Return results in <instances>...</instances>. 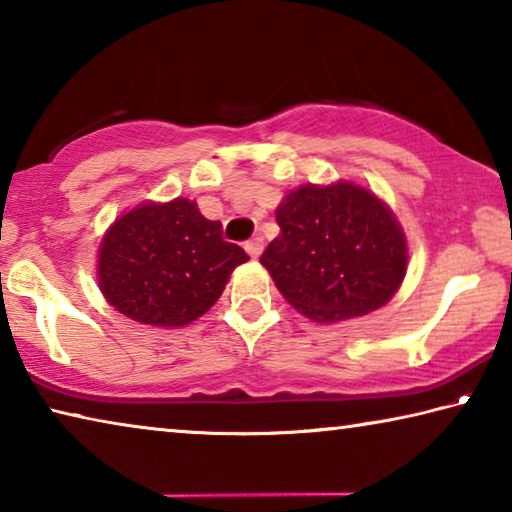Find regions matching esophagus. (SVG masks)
Listing matches in <instances>:
<instances>
[{
  "instance_id": "34e87169",
  "label": "esophagus",
  "mask_w": 512,
  "mask_h": 512,
  "mask_svg": "<svg viewBox=\"0 0 512 512\" xmlns=\"http://www.w3.org/2000/svg\"><path fill=\"white\" fill-rule=\"evenodd\" d=\"M244 248H246V253H248L250 257H259V255H262V250H264V239H262V237L248 239L246 244H244Z\"/></svg>"
}]
</instances>
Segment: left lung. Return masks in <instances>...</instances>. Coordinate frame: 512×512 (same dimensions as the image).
Here are the masks:
<instances>
[{
	"label": "left lung",
	"mask_w": 512,
	"mask_h": 512,
	"mask_svg": "<svg viewBox=\"0 0 512 512\" xmlns=\"http://www.w3.org/2000/svg\"><path fill=\"white\" fill-rule=\"evenodd\" d=\"M280 237L259 257L275 287L316 323L386 305L406 275V239L368 189L339 183L291 192L275 212Z\"/></svg>",
	"instance_id": "obj_1"
}]
</instances>
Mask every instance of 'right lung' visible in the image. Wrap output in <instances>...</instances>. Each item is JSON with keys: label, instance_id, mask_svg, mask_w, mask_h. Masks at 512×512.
<instances>
[{"label": "right lung", "instance_id": "right-lung-1", "mask_svg": "<svg viewBox=\"0 0 512 512\" xmlns=\"http://www.w3.org/2000/svg\"><path fill=\"white\" fill-rule=\"evenodd\" d=\"M244 248L223 239L187 198L146 203L121 216L103 237L99 284L121 314L144 325L183 327L210 309Z\"/></svg>", "mask_w": 512, "mask_h": 512}]
</instances>
